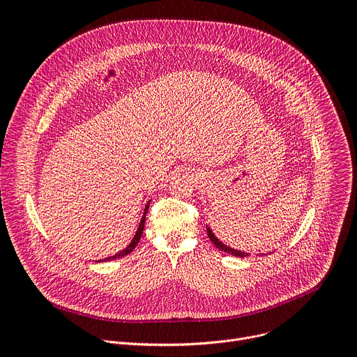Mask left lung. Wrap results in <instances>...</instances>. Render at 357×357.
Instances as JSON below:
<instances>
[{
  "label": "left lung",
  "instance_id": "left-lung-1",
  "mask_svg": "<svg viewBox=\"0 0 357 357\" xmlns=\"http://www.w3.org/2000/svg\"><path fill=\"white\" fill-rule=\"evenodd\" d=\"M206 230H208V236H209V238L212 240V243L219 248V250H222V251H225V252H227V254H231V256H236V257H245V256H248L247 252H243V251H238V250H234V248H230V247H227L226 244H223L222 241H219V238L213 234V231L209 229V227H206Z\"/></svg>",
  "mask_w": 357,
  "mask_h": 357
}]
</instances>
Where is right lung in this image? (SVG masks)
<instances>
[{
	"label": "right lung",
	"mask_w": 357,
	"mask_h": 357,
	"mask_svg": "<svg viewBox=\"0 0 357 357\" xmlns=\"http://www.w3.org/2000/svg\"><path fill=\"white\" fill-rule=\"evenodd\" d=\"M146 212H148V203H146V206H145V211H144V216H142V219H141V223H139V227H138V230H137V233H135V236H134V238H132V241L121 251V252H119V254H116V256H113V257H109V259H106L105 261H110V260H116V259H120V257H124V256H127V254H130L134 248H135V245L138 244V241H139V238H141V236H142V231H144V225H145V215H146Z\"/></svg>",
	"instance_id": "1"
}]
</instances>
